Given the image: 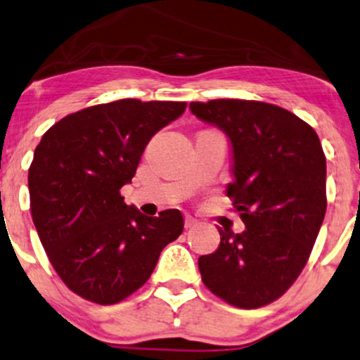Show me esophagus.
Masks as SVG:
<instances>
[{
  "label": "esophagus",
  "mask_w": 360,
  "mask_h": 360,
  "mask_svg": "<svg viewBox=\"0 0 360 360\" xmlns=\"http://www.w3.org/2000/svg\"><path fill=\"white\" fill-rule=\"evenodd\" d=\"M198 226V219H194L193 216H186L184 217V227L186 229H191V227Z\"/></svg>",
  "instance_id": "34e87169"
}]
</instances>
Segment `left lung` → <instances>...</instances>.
<instances>
[{"label":"left lung","mask_w":360,"mask_h":360,"mask_svg":"<svg viewBox=\"0 0 360 360\" xmlns=\"http://www.w3.org/2000/svg\"><path fill=\"white\" fill-rule=\"evenodd\" d=\"M189 108L229 136L236 179L227 195L245 224L240 234L219 227V248L198 261L202 282L234 307L267 306L301 274L324 221L319 136L294 112L269 103L211 99Z\"/></svg>","instance_id":"1"}]
</instances>
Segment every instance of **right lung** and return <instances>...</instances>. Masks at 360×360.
Returning <instances> with one entry per match:
<instances>
[{
    "instance_id": "right-lung-1",
    "label": "right lung",
    "mask_w": 360,
    "mask_h": 360,
    "mask_svg": "<svg viewBox=\"0 0 360 360\" xmlns=\"http://www.w3.org/2000/svg\"><path fill=\"white\" fill-rule=\"evenodd\" d=\"M186 106L131 98L96 104L59 120L36 146L28 172L34 227L54 271L86 301H124L183 233L177 209L148 217L127 206L121 188L153 136Z\"/></svg>"
}]
</instances>
